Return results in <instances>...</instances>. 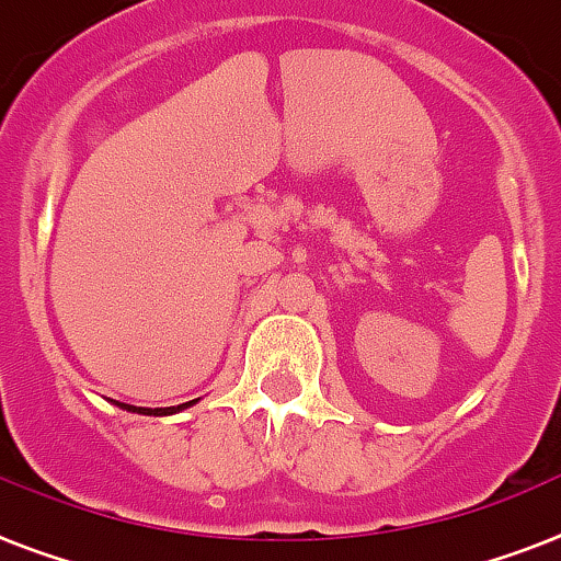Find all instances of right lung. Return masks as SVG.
I'll return each mask as SVG.
<instances>
[{"label": "right lung", "instance_id": "1", "mask_svg": "<svg viewBox=\"0 0 561 561\" xmlns=\"http://www.w3.org/2000/svg\"><path fill=\"white\" fill-rule=\"evenodd\" d=\"M188 404H192V401H188ZM186 407V404H183ZM125 410H134V413H142V415H163V413H174V407H165V410H146V407H140V410H137V407H128L125 404Z\"/></svg>", "mask_w": 561, "mask_h": 561}]
</instances>
